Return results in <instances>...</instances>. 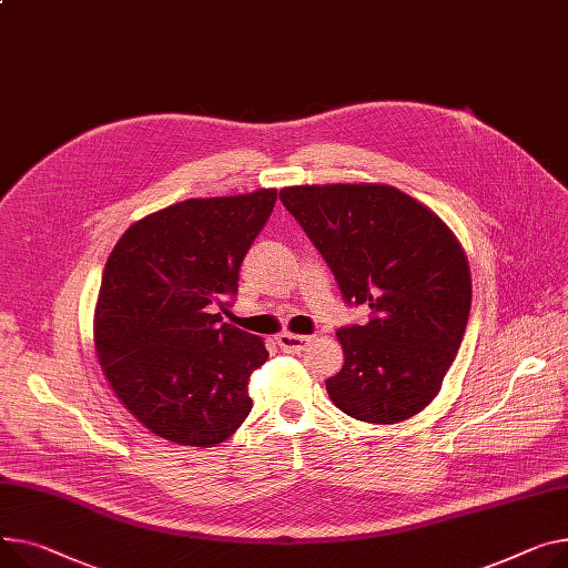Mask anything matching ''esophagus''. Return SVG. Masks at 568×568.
Wrapping results in <instances>:
<instances>
[{
  "mask_svg": "<svg viewBox=\"0 0 568 568\" xmlns=\"http://www.w3.org/2000/svg\"><path fill=\"white\" fill-rule=\"evenodd\" d=\"M308 335H294V333H281L278 335V347L287 354H301L308 345H311Z\"/></svg>",
  "mask_w": 568,
  "mask_h": 568,
  "instance_id": "34e87169",
  "label": "esophagus"
}]
</instances>
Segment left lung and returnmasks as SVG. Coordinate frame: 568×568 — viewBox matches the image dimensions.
<instances>
[{"mask_svg": "<svg viewBox=\"0 0 568 568\" xmlns=\"http://www.w3.org/2000/svg\"><path fill=\"white\" fill-rule=\"evenodd\" d=\"M365 324L337 328L345 365L331 402L363 423H399L440 390L466 333L473 283L464 248L425 205L386 184L281 189Z\"/></svg>", "mask_w": 568, "mask_h": 568, "instance_id": "8db88e82", "label": "left lung"}]
</instances>
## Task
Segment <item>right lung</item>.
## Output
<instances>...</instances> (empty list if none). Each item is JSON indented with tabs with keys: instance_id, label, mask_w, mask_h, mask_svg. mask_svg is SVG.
Segmentation results:
<instances>
[{
	"instance_id": "1",
	"label": "right lung",
	"mask_w": 568,
	"mask_h": 568,
	"mask_svg": "<svg viewBox=\"0 0 568 568\" xmlns=\"http://www.w3.org/2000/svg\"><path fill=\"white\" fill-rule=\"evenodd\" d=\"M274 203L276 189L175 203L130 225L106 260L98 358L125 408L166 440L214 447L253 408L248 376L270 352L216 311L233 306Z\"/></svg>"
}]
</instances>
